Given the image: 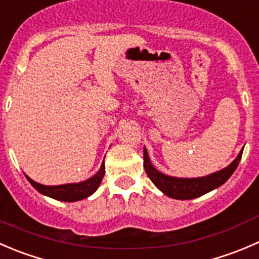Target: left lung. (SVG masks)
<instances>
[{"instance_id":"obj_1","label":"left lung","mask_w":259,"mask_h":259,"mask_svg":"<svg viewBox=\"0 0 259 259\" xmlns=\"http://www.w3.org/2000/svg\"><path fill=\"white\" fill-rule=\"evenodd\" d=\"M242 153L243 150L240 151L238 157L228 167L223 168V170L218 171V172L211 174V175L198 179H179L163 175L162 172L157 171L151 165V161L148 158L146 148H143V166H145L146 174L151 179V181L165 195L174 199H179V200H189V199L199 198V196L204 195V194L209 193V191L223 185L232 176L237 166L239 165Z\"/></svg>"}]
</instances>
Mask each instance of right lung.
Returning a JSON list of instances; mask_svg holds the SVG:
<instances>
[{
  "instance_id": "add662e5",
  "label": "right lung",
  "mask_w": 259,
  "mask_h": 259,
  "mask_svg": "<svg viewBox=\"0 0 259 259\" xmlns=\"http://www.w3.org/2000/svg\"><path fill=\"white\" fill-rule=\"evenodd\" d=\"M103 176L104 161L101 166V170H99L96 175L92 176L91 179H88L87 181H83V183L66 184V185L58 186H45L41 185V184L35 183V181L31 180L29 176H26V179L39 193L44 194V195L50 196V198L56 199V200L60 201H78L81 200V199L88 198L89 195H92V194L98 189V186L101 185Z\"/></svg>"
}]
</instances>
